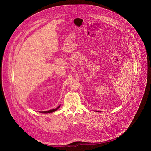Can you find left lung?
<instances>
[{
    "label": "left lung",
    "instance_id": "8db88e82",
    "mask_svg": "<svg viewBox=\"0 0 151 151\" xmlns=\"http://www.w3.org/2000/svg\"><path fill=\"white\" fill-rule=\"evenodd\" d=\"M96 112H97V111H96Z\"/></svg>",
    "mask_w": 151,
    "mask_h": 151
}]
</instances>
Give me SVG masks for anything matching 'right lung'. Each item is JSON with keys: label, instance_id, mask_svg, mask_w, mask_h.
<instances>
[{"label": "right lung", "instance_id": "right-lung-1", "mask_svg": "<svg viewBox=\"0 0 151 151\" xmlns=\"http://www.w3.org/2000/svg\"><path fill=\"white\" fill-rule=\"evenodd\" d=\"M60 108V106H59V107H58L56 109H52V110H48V111H42L43 113H52V112H54L56 110H57L59 108Z\"/></svg>", "mask_w": 151, "mask_h": 151}]
</instances>
